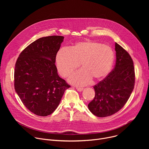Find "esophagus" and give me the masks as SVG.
Wrapping results in <instances>:
<instances>
[{
	"instance_id": "34e87169",
	"label": "esophagus",
	"mask_w": 149,
	"mask_h": 149,
	"mask_svg": "<svg viewBox=\"0 0 149 149\" xmlns=\"http://www.w3.org/2000/svg\"><path fill=\"white\" fill-rule=\"evenodd\" d=\"M76 88H77V91H78L79 92H81L83 90V88H81V87H76Z\"/></svg>"
}]
</instances>
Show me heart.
I'll return each instance as SVG.
<instances>
[{
	"label": "heart",
	"mask_w": 149,
	"mask_h": 149,
	"mask_svg": "<svg viewBox=\"0 0 149 149\" xmlns=\"http://www.w3.org/2000/svg\"><path fill=\"white\" fill-rule=\"evenodd\" d=\"M114 54L112 49L98 42L86 40L78 42L68 49L61 48L55 56V64L60 75L68 76L81 65L82 69L73 73L70 82L86 86L92 79L98 81L107 76L113 64Z\"/></svg>",
	"instance_id": "heart-1"
}]
</instances>
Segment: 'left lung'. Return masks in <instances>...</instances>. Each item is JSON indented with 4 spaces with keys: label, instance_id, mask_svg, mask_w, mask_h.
I'll list each match as a JSON object with an SVG mask.
<instances>
[{
    "label": "left lung",
    "instance_id": "left-lung-1",
    "mask_svg": "<svg viewBox=\"0 0 149 149\" xmlns=\"http://www.w3.org/2000/svg\"><path fill=\"white\" fill-rule=\"evenodd\" d=\"M115 50L114 68L94 86L95 97L88 105L90 111L98 117L110 116L121 110L134 87L135 72L132 57L117 43Z\"/></svg>",
    "mask_w": 149,
    "mask_h": 149
}]
</instances>
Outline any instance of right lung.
Masks as SVG:
<instances>
[{"instance_id":"right-lung-1","label":"right lung","mask_w":149,"mask_h":149,"mask_svg":"<svg viewBox=\"0 0 149 149\" xmlns=\"http://www.w3.org/2000/svg\"><path fill=\"white\" fill-rule=\"evenodd\" d=\"M63 38L49 36L36 40L20 54L16 62L15 91L25 107L39 116L52 114L70 87L59 77L55 65Z\"/></svg>"}]
</instances>
